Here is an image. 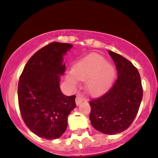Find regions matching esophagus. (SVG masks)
Listing matches in <instances>:
<instances>
[{
    "label": "esophagus",
    "instance_id": "esophagus-1",
    "mask_svg": "<svg viewBox=\"0 0 158 158\" xmlns=\"http://www.w3.org/2000/svg\"><path fill=\"white\" fill-rule=\"evenodd\" d=\"M83 101V97H80V96H77L76 98H75V103H76L77 106H79V104L81 103Z\"/></svg>",
    "mask_w": 158,
    "mask_h": 158
}]
</instances>
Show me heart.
<instances>
[{"mask_svg": "<svg viewBox=\"0 0 158 158\" xmlns=\"http://www.w3.org/2000/svg\"><path fill=\"white\" fill-rule=\"evenodd\" d=\"M115 78V68L99 54H89L76 61L73 70L66 72V80L72 86L78 81H86V88L91 95L98 96L106 92Z\"/></svg>", "mask_w": 158, "mask_h": 158, "instance_id": "heart-1", "label": "heart"}]
</instances>
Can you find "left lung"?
I'll return each mask as SVG.
<instances>
[{
  "mask_svg": "<svg viewBox=\"0 0 158 158\" xmlns=\"http://www.w3.org/2000/svg\"><path fill=\"white\" fill-rule=\"evenodd\" d=\"M118 70V79L107 93L90 101L89 119L100 132L115 135L127 129L136 116L143 97L139 71L127 59L109 51Z\"/></svg>",
  "mask_w": 158,
  "mask_h": 158,
  "instance_id": "8db88e82",
  "label": "left lung"
}]
</instances>
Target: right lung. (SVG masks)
<instances>
[{
  "instance_id": "1",
  "label": "right lung",
  "mask_w": 158,
  "mask_h": 158,
  "mask_svg": "<svg viewBox=\"0 0 158 158\" xmlns=\"http://www.w3.org/2000/svg\"><path fill=\"white\" fill-rule=\"evenodd\" d=\"M70 44L52 42L37 51L26 64L18 87L24 123L34 134L47 139L61 136L67 118L75 108V96H66L60 88L66 66L63 57Z\"/></svg>"
}]
</instances>
